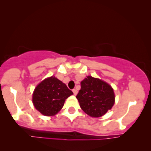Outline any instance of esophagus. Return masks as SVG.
<instances>
[{"label":"esophagus","mask_w":151,"mask_h":151,"mask_svg":"<svg viewBox=\"0 0 151 151\" xmlns=\"http://www.w3.org/2000/svg\"><path fill=\"white\" fill-rule=\"evenodd\" d=\"M73 92L74 95H76V94H78V90H76V89H73Z\"/></svg>","instance_id":"34e87169"}]
</instances>
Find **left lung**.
I'll list each match as a JSON object with an SVG mask.
<instances>
[{"mask_svg": "<svg viewBox=\"0 0 151 151\" xmlns=\"http://www.w3.org/2000/svg\"><path fill=\"white\" fill-rule=\"evenodd\" d=\"M81 85L76 98L87 115L94 118L101 117L113 107L115 94L112 87L106 82L87 76Z\"/></svg>", "mask_w": 151, "mask_h": 151, "instance_id": "left-lung-1", "label": "left lung"}]
</instances>
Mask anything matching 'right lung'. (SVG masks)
I'll list each match as a JSON object with an SVG mask.
<instances>
[{
  "mask_svg": "<svg viewBox=\"0 0 151 151\" xmlns=\"http://www.w3.org/2000/svg\"><path fill=\"white\" fill-rule=\"evenodd\" d=\"M72 94V91L64 83L52 76L45 79L36 87L33 94V103L42 115L52 116L62 109L65 100Z\"/></svg>",
  "mask_w": 151,
  "mask_h": 151,
  "instance_id": "right-lung-1",
  "label": "right lung"
}]
</instances>
